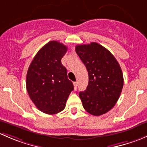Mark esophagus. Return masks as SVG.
<instances>
[{
	"label": "esophagus",
	"mask_w": 147,
	"mask_h": 147,
	"mask_svg": "<svg viewBox=\"0 0 147 147\" xmlns=\"http://www.w3.org/2000/svg\"><path fill=\"white\" fill-rule=\"evenodd\" d=\"M74 90H76L77 88V82H74Z\"/></svg>",
	"instance_id": "esophagus-1"
}]
</instances>
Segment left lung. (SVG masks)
Masks as SVG:
<instances>
[{
  "instance_id": "left-lung-1",
  "label": "left lung",
  "mask_w": 147,
  "mask_h": 147,
  "mask_svg": "<svg viewBox=\"0 0 147 147\" xmlns=\"http://www.w3.org/2000/svg\"><path fill=\"white\" fill-rule=\"evenodd\" d=\"M76 52L88 73L87 88L79 93L83 107L93 115L105 114L115 106L122 92L120 66L114 56L96 42L77 45Z\"/></svg>"
}]
</instances>
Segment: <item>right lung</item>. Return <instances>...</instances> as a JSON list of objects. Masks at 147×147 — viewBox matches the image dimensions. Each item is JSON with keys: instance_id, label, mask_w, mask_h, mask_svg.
Instances as JSON below:
<instances>
[{"instance_id": "obj_1", "label": "right lung", "mask_w": 147, "mask_h": 147, "mask_svg": "<svg viewBox=\"0 0 147 147\" xmlns=\"http://www.w3.org/2000/svg\"><path fill=\"white\" fill-rule=\"evenodd\" d=\"M66 51L64 45L51 41L41 48L29 66L26 77L29 96L36 107L46 114L62 111L74 90L61 61Z\"/></svg>"}]
</instances>
